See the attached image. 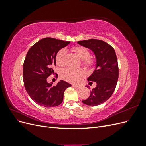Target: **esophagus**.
<instances>
[{
  "label": "esophagus",
  "instance_id": "obj_1",
  "mask_svg": "<svg viewBox=\"0 0 146 146\" xmlns=\"http://www.w3.org/2000/svg\"><path fill=\"white\" fill-rule=\"evenodd\" d=\"M72 86L76 88H77V89H80V88H82V86L80 85H72Z\"/></svg>",
  "mask_w": 146,
  "mask_h": 146
}]
</instances>
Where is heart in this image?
I'll use <instances>...</instances> for the list:
<instances>
[{
	"label": "heart",
	"mask_w": 146,
	"mask_h": 146,
	"mask_svg": "<svg viewBox=\"0 0 146 146\" xmlns=\"http://www.w3.org/2000/svg\"><path fill=\"white\" fill-rule=\"evenodd\" d=\"M74 52L79 58L82 60V64L86 68H91L94 64V61L90 58L91 53L87 48L83 46H74L72 48ZM66 56L67 52L64 48H61L56 55L55 61L56 64L60 67H64L66 64ZM85 76V72L83 69L74 70L68 68L63 70L61 72V77L64 80L72 83L78 82L80 79Z\"/></svg>",
	"instance_id": "obj_1"
}]
</instances>
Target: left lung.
<instances>
[{"label":"left lung","mask_w":146,"mask_h":146,"mask_svg":"<svg viewBox=\"0 0 146 146\" xmlns=\"http://www.w3.org/2000/svg\"><path fill=\"white\" fill-rule=\"evenodd\" d=\"M77 43L90 48L96 58L95 70L88 78V82H95L96 86L91 91L89 98L82 102L88 105H100L111 96L117 85L119 68L116 52L108 43L99 39H91Z\"/></svg>","instance_id":"left-lung-1"}]
</instances>
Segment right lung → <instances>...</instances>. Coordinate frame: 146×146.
Instances as JSON below:
<instances>
[{
  "mask_svg": "<svg viewBox=\"0 0 146 146\" xmlns=\"http://www.w3.org/2000/svg\"><path fill=\"white\" fill-rule=\"evenodd\" d=\"M70 42L45 38L29 50L23 65V80L25 90L37 104L45 107L59 105L63 102L64 91L71 86L63 80L55 86L47 81V78L54 73L57 52Z\"/></svg>",
  "mask_w": 146,
  "mask_h": 146,
  "instance_id": "1",
  "label": "right lung"
}]
</instances>
